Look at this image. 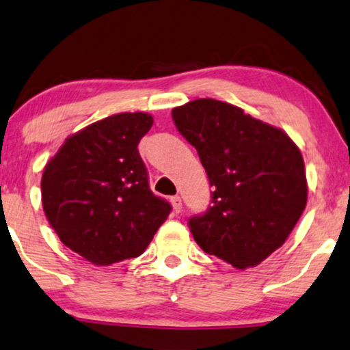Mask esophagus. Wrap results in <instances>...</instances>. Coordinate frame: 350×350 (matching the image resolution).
Here are the masks:
<instances>
[{
  "instance_id": "esophagus-1",
  "label": "esophagus",
  "mask_w": 350,
  "mask_h": 350,
  "mask_svg": "<svg viewBox=\"0 0 350 350\" xmlns=\"http://www.w3.org/2000/svg\"><path fill=\"white\" fill-rule=\"evenodd\" d=\"M170 202H172V207H174L175 212L181 211V198L180 196H172Z\"/></svg>"
}]
</instances>
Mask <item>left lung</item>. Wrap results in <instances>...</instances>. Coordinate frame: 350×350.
Here are the masks:
<instances>
[{"mask_svg":"<svg viewBox=\"0 0 350 350\" xmlns=\"http://www.w3.org/2000/svg\"><path fill=\"white\" fill-rule=\"evenodd\" d=\"M172 119L214 189L207 211L188 220L194 241L236 269L260 264L306 208L301 151L284 131L217 99L175 107Z\"/></svg>","mask_w":350,"mask_h":350,"instance_id":"1","label":"left lung"}]
</instances>
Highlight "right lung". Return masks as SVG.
<instances>
[{"label":"right lung","mask_w":350,"mask_h":350,"mask_svg":"<svg viewBox=\"0 0 350 350\" xmlns=\"http://www.w3.org/2000/svg\"><path fill=\"white\" fill-rule=\"evenodd\" d=\"M144 112L116 114L72 135L44 167L42 199L59 239L94 265L138 257L172 212L149 188L138 143Z\"/></svg>","instance_id":"1"}]
</instances>
